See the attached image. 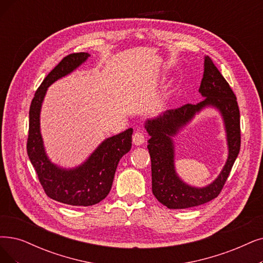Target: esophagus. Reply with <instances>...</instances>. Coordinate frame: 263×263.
Here are the masks:
<instances>
[{
    "label": "esophagus",
    "mask_w": 263,
    "mask_h": 263,
    "mask_svg": "<svg viewBox=\"0 0 263 263\" xmlns=\"http://www.w3.org/2000/svg\"><path fill=\"white\" fill-rule=\"evenodd\" d=\"M145 140V136L143 134V132L139 130V132H136L133 136V142L136 145H141Z\"/></svg>",
    "instance_id": "1"
}]
</instances>
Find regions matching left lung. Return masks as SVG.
Returning a JSON list of instances; mask_svg holds the SVG:
<instances>
[{
  "mask_svg": "<svg viewBox=\"0 0 263 263\" xmlns=\"http://www.w3.org/2000/svg\"><path fill=\"white\" fill-rule=\"evenodd\" d=\"M198 91L204 97L201 102L167 110L144 123V128L151 137L148 149L151 156L152 192L157 201L170 209L190 208L216 198L222 190L240 148L239 110L236 97L208 56L204 58V74ZM206 107H214L222 115L227 136L228 159L212 184L197 188L185 184L175 172L172 137Z\"/></svg>",
  "mask_w": 263,
  "mask_h": 263,
  "instance_id": "left-lung-1",
  "label": "left lung"
}]
</instances>
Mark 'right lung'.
I'll use <instances>...</instances> for the list:
<instances>
[{"label": "right lung", "mask_w": 263, "mask_h": 263, "mask_svg": "<svg viewBox=\"0 0 263 263\" xmlns=\"http://www.w3.org/2000/svg\"><path fill=\"white\" fill-rule=\"evenodd\" d=\"M88 52L68 55L42 82L29 111L27 152L45 193L57 202L71 206H91L106 197L113 183L114 174L122 156L132 148L133 128L104 139L88 159L73 168L52 163L46 154L41 135L40 115L47 88L85 62Z\"/></svg>", "instance_id": "obj_1"}]
</instances>
